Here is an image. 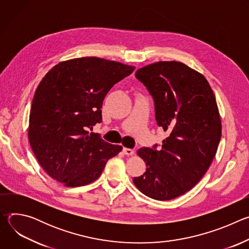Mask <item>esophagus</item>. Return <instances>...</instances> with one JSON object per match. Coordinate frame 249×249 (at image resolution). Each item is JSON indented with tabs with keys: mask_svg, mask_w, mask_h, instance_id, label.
<instances>
[{
	"mask_svg": "<svg viewBox=\"0 0 249 249\" xmlns=\"http://www.w3.org/2000/svg\"><path fill=\"white\" fill-rule=\"evenodd\" d=\"M123 153L126 156H133L135 154V151L132 149H128V148H123Z\"/></svg>",
	"mask_w": 249,
	"mask_h": 249,
	"instance_id": "esophagus-1",
	"label": "esophagus"
}]
</instances>
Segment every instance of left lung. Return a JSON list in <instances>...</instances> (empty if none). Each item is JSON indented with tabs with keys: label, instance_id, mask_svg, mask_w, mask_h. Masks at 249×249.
I'll list each match as a JSON object with an SVG mask.
<instances>
[{
	"label": "left lung",
	"instance_id": "1",
	"mask_svg": "<svg viewBox=\"0 0 249 249\" xmlns=\"http://www.w3.org/2000/svg\"><path fill=\"white\" fill-rule=\"evenodd\" d=\"M136 78L153 95L157 123L168 136L159 150H138L147 168L133 182L150 198L171 200L192 189L216 156L222 135L216 97L206 78L181 62L150 64Z\"/></svg>",
	"mask_w": 249,
	"mask_h": 249
}]
</instances>
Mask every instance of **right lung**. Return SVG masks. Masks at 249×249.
I'll use <instances>...</instances> for the list:
<instances>
[{"label": "right lung", "mask_w": 249, "mask_h": 249, "mask_svg": "<svg viewBox=\"0 0 249 249\" xmlns=\"http://www.w3.org/2000/svg\"><path fill=\"white\" fill-rule=\"evenodd\" d=\"M134 66L97 57L55 65L35 90L28 140L44 171L67 187L89 184L107 160L122 151L89 130L101 122V107L111 88Z\"/></svg>", "instance_id": "right-lung-1"}]
</instances>
